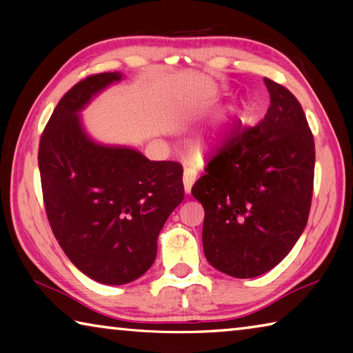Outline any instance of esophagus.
<instances>
[{
  "instance_id": "obj_1",
  "label": "esophagus",
  "mask_w": 353,
  "mask_h": 353,
  "mask_svg": "<svg viewBox=\"0 0 353 353\" xmlns=\"http://www.w3.org/2000/svg\"><path fill=\"white\" fill-rule=\"evenodd\" d=\"M196 182V172L193 170H185L183 171V190L185 193L190 194L193 183Z\"/></svg>"
}]
</instances>
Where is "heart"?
I'll return each instance as SVG.
<instances>
[{
	"label": "heart",
	"instance_id": "1",
	"mask_svg": "<svg viewBox=\"0 0 353 353\" xmlns=\"http://www.w3.org/2000/svg\"><path fill=\"white\" fill-rule=\"evenodd\" d=\"M243 113V109H236L232 118L219 119V121L210 124V126L198 130L193 135V139H191V152H193L194 157L205 159L223 148L227 140V135H229L230 126L236 119H241Z\"/></svg>",
	"mask_w": 353,
	"mask_h": 353
}]
</instances>
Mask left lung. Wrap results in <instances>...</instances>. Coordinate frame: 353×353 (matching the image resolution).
Segmentation results:
<instances>
[{"mask_svg":"<svg viewBox=\"0 0 353 353\" xmlns=\"http://www.w3.org/2000/svg\"><path fill=\"white\" fill-rule=\"evenodd\" d=\"M270 109L236 129L191 188L204 207L207 261L236 279L277 266L305 229L313 194L314 140L302 105L265 77Z\"/></svg>","mask_w":353,"mask_h":353,"instance_id":"8db88e82","label":"left lung"}]
</instances>
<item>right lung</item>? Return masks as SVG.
<instances>
[{
	"instance_id": "add662e5",
	"label": "right lung",
	"mask_w": 353,
	"mask_h": 353,
	"mask_svg": "<svg viewBox=\"0 0 353 353\" xmlns=\"http://www.w3.org/2000/svg\"><path fill=\"white\" fill-rule=\"evenodd\" d=\"M119 71L77 82L41 134L39 170L48 221L71 263L104 285L134 282L152 266L157 238L183 199L182 166L151 162L129 146L104 145L81 112Z\"/></svg>"
}]
</instances>
